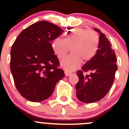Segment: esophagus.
Here are the masks:
<instances>
[{"label": "esophagus", "mask_w": 129, "mask_h": 129, "mask_svg": "<svg viewBox=\"0 0 129 129\" xmlns=\"http://www.w3.org/2000/svg\"><path fill=\"white\" fill-rule=\"evenodd\" d=\"M71 72H67V71H66V72H65V75H66V76H69L70 75H71Z\"/></svg>", "instance_id": "1"}]
</instances>
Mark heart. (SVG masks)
<instances>
[{
    "instance_id": "obj_1",
    "label": "heart",
    "mask_w": 129,
    "mask_h": 129,
    "mask_svg": "<svg viewBox=\"0 0 129 129\" xmlns=\"http://www.w3.org/2000/svg\"><path fill=\"white\" fill-rule=\"evenodd\" d=\"M100 37L94 30H87L81 27L74 28L67 32L63 39H55L52 42L53 52L59 59L67 55L69 49L72 54L61 62V67L71 71L81 65L82 59L89 61L93 58L99 50Z\"/></svg>"
}]
</instances>
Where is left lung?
I'll list each match as a JSON object with an SVG mask.
<instances>
[{
	"instance_id": "left-lung-1",
	"label": "left lung",
	"mask_w": 129,
	"mask_h": 129,
	"mask_svg": "<svg viewBox=\"0 0 129 129\" xmlns=\"http://www.w3.org/2000/svg\"><path fill=\"white\" fill-rule=\"evenodd\" d=\"M99 50L93 58L88 61L82 70L77 72L79 82L75 85L78 99L84 103H92L100 101L110 90L117 70V58L112 45L105 34L99 29ZM90 72V75L84 76L83 73Z\"/></svg>"
}]
</instances>
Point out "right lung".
<instances>
[{"instance_id":"obj_1","label":"right lung","mask_w":129,"mask_h":129,"mask_svg":"<svg viewBox=\"0 0 129 129\" xmlns=\"http://www.w3.org/2000/svg\"><path fill=\"white\" fill-rule=\"evenodd\" d=\"M63 33L56 25L39 21L20 32L10 50V71L19 93L31 102L46 100L64 76L50 42Z\"/></svg>"}]
</instances>
